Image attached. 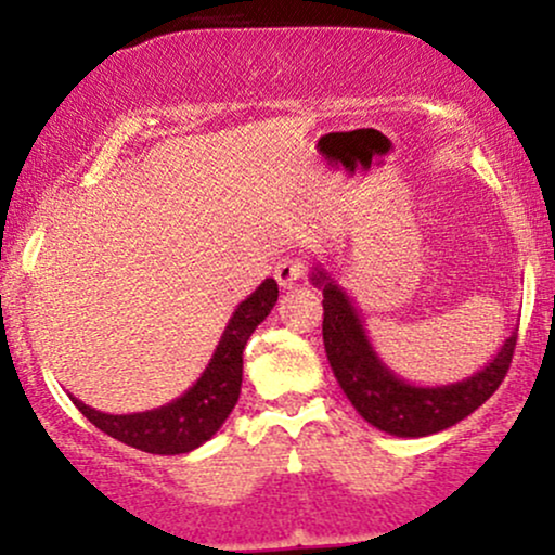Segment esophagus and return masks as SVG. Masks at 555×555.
<instances>
[{
	"label": "esophagus",
	"mask_w": 555,
	"mask_h": 555,
	"mask_svg": "<svg viewBox=\"0 0 555 555\" xmlns=\"http://www.w3.org/2000/svg\"><path fill=\"white\" fill-rule=\"evenodd\" d=\"M273 276H276V282L284 286V289H289V286H295L297 282H302L305 276V260L299 258H284L276 263V271H273Z\"/></svg>",
	"instance_id": "1"
}]
</instances>
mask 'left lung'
I'll use <instances>...</instances> for the list:
<instances>
[{
  "instance_id": "1",
  "label": "left lung",
  "mask_w": 555,
  "mask_h": 555,
  "mask_svg": "<svg viewBox=\"0 0 555 555\" xmlns=\"http://www.w3.org/2000/svg\"><path fill=\"white\" fill-rule=\"evenodd\" d=\"M310 282L323 289V347L331 371L354 410L388 436L423 438L451 428L486 404L506 378L517 331H512L495 358L469 378L446 386H417L399 378L378 358L352 297L321 263L313 266Z\"/></svg>"
}]
</instances>
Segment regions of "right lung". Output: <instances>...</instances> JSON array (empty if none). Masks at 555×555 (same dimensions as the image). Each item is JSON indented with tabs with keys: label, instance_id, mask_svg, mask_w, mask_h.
Returning a JSON list of instances; mask_svg holds the SVG:
<instances>
[{
	"label": "right lung",
	"instance_id": "obj_1",
	"mask_svg": "<svg viewBox=\"0 0 555 555\" xmlns=\"http://www.w3.org/2000/svg\"><path fill=\"white\" fill-rule=\"evenodd\" d=\"M276 299L279 284L273 279H266L250 297L242 299L229 318L206 371L182 397L171 399L169 404L149 412H132V415H109V412L82 404L80 399H69L95 428L132 449L162 456L188 454L206 443L237 404L242 388V349L258 323H263L271 313Z\"/></svg>",
	"mask_w": 555,
	"mask_h": 555
}]
</instances>
